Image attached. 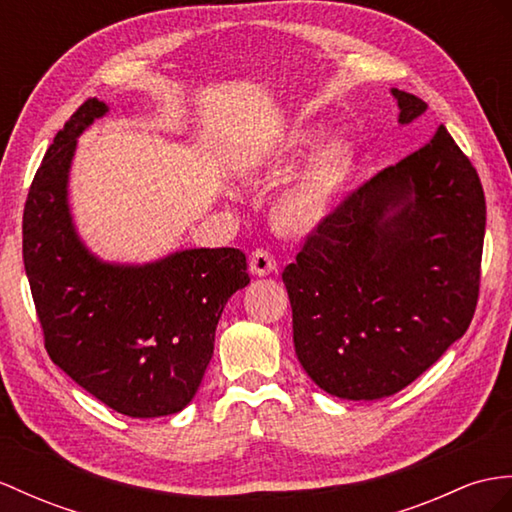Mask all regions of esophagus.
Instances as JSON below:
<instances>
[{"instance_id": "34e87169", "label": "esophagus", "mask_w": 512, "mask_h": 512, "mask_svg": "<svg viewBox=\"0 0 512 512\" xmlns=\"http://www.w3.org/2000/svg\"><path fill=\"white\" fill-rule=\"evenodd\" d=\"M249 269H252L256 276H267V273L276 271V258H273L269 249L256 247L252 256H249Z\"/></svg>"}]
</instances>
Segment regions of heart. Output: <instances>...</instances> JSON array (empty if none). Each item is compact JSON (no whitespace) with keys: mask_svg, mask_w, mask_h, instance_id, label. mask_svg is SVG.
Wrapping results in <instances>:
<instances>
[{"mask_svg":"<svg viewBox=\"0 0 512 512\" xmlns=\"http://www.w3.org/2000/svg\"><path fill=\"white\" fill-rule=\"evenodd\" d=\"M319 130L295 128L278 143L258 156L252 165V178L278 182L319 141ZM354 171V152L343 141L328 143L313 156L304 171L284 186L273 202V223L289 234L317 230L339 204L347 180Z\"/></svg>","mask_w":512,"mask_h":512,"instance_id":"heart-1","label":"heart"}]
</instances>
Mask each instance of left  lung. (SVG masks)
Segmentation results:
<instances>
[{"instance_id":"1","label":"left lung","mask_w":512,"mask_h":512,"mask_svg":"<svg viewBox=\"0 0 512 512\" xmlns=\"http://www.w3.org/2000/svg\"><path fill=\"white\" fill-rule=\"evenodd\" d=\"M393 95L400 123L428 108ZM484 226L480 176L445 126L347 193L282 271L295 354L319 389L378 400L432 367L476 313Z\"/></svg>"}]
</instances>
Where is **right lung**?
<instances>
[{"label":"right lung","instance_id":"obj_1","mask_svg":"<svg viewBox=\"0 0 512 512\" xmlns=\"http://www.w3.org/2000/svg\"><path fill=\"white\" fill-rule=\"evenodd\" d=\"M89 97L49 145L23 208V265L49 358L128 417L173 415L213 358L228 297L249 284L241 249H186L145 267L104 265L73 232L67 173L76 136L102 117Z\"/></svg>","mask_w":512,"mask_h":512}]
</instances>
